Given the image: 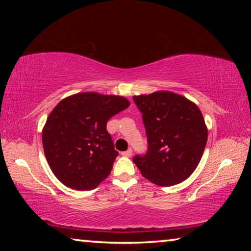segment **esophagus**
Masks as SVG:
<instances>
[{
  "label": "esophagus",
  "instance_id": "34e87169",
  "mask_svg": "<svg viewBox=\"0 0 251 251\" xmlns=\"http://www.w3.org/2000/svg\"><path fill=\"white\" fill-rule=\"evenodd\" d=\"M131 154H133V151H131V148H128V150H127V151L122 152V155L125 156V157H130Z\"/></svg>",
  "mask_w": 251,
  "mask_h": 251
}]
</instances>
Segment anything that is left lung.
<instances>
[{
  "label": "left lung",
  "mask_w": 251,
  "mask_h": 251,
  "mask_svg": "<svg viewBox=\"0 0 251 251\" xmlns=\"http://www.w3.org/2000/svg\"><path fill=\"white\" fill-rule=\"evenodd\" d=\"M147 135V151L133 161L146 179L174 186L197 168L205 151L208 131L201 109L172 92L134 96Z\"/></svg>",
  "instance_id": "8db88e82"
}]
</instances>
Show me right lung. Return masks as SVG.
Listing matches in <instances>:
<instances>
[{
    "mask_svg": "<svg viewBox=\"0 0 251 251\" xmlns=\"http://www.w3.org/2000/svg\"><path fill=\"white\" fill-rule=\"evenodd\" d=\"M128 106L123 96L93 92L69 96L55 106L42 141L46 160L62 184L91 190L109 175L118 151L106 125Z\"/></svg>",
    "mask_w": 251,
    "mask_h": 251,
    "instance_id": "right-lung-1",
    "label": "right lung"
}]
</instances>
